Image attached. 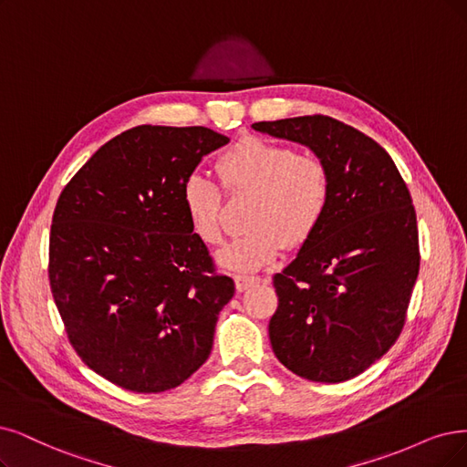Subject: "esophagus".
Wrapping results in <instances>:
<instances>
[{"label":"esophagus","instance_id":"obj_1","mask_svg":"<svg viewBox=\"0 0 467 467\" xmlns=\"http://www.w3.org/2000/svg\"><path fill=\"white\" fill-rule=\"evenodd\" d=\"M234 285H236L238 292H246L248 288L260 285V279H257V277H240V275H238V277H234Z\"/></svg>","mask_w":467,"mask_h":467}]
</instances>
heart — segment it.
Listing matches in <instances>:
<instances>
[{
    "mask_svg": "<svg viewBox=\"0 0 467 467\" xmlns=\"http://www.w3.org/2000/svg\"><path fill=\"white\" fill-rule=\"evenodd\" d=\"M217 171L231 194H252L246 213L250 231L221 250L217 262L234 273H254L273 264L286 246H302L319 229L331 203L327 165L309 153L246 136L217 160ZM181 203L194 236L207 246L224 238L221 190L203 172H190Z\"/></svg>",
    "mask_w": 467,
    "mask_h": 467,
    "instance_id": "b5f03b06",
    "label": "heart"
}]
</instances>
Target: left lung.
Wrapping results in <instances>:
<instances>
[{"label":"left lung","mask_w":467,"mask_h":467,"mask_svg":"<svg viewBox=\"0 0 467 467\" xmlns=\"http://www.w3.org/2000/svg\"><path fill=\"white\" fill-rule=\"evenodd\" d=\"M252 129L309 148L331 177L319 229L273 277L279 296L269 321L273 352L307 381H348L404 327L420 273L408 186L373 138L333 117L262 120Z\"/></svg>","instance_id":"8db88e82"}]
</instances>
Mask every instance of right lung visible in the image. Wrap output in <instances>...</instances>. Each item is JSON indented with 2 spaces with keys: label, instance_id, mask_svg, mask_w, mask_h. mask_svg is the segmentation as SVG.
Returning a JSON list of instances; mask_svg holds the SVG:
<instances>
[{
  "label": "right lung",
  "instance_id": "right-lung-1",
  "mask_svg": "<svg viewBox=\"0 0 467 467\" xmlns=\"http://www.w3.org/2000/svg\"><path fill=\"white\" fill-rule=\"evenodd\" d=\"M229 144L205 127L140 125L68 181L49 234V286L73 348L132 392L175 389L210 358L234 295L186 221L181 188Z\"/></svg>",
  "mask_w": 467,
  "mask_h": 467
}]
</instances>
